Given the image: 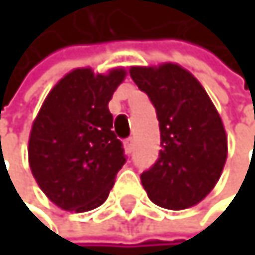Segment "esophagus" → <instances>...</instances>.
I'll return each mask as SVG.
<instances>
[{"instance_id":"1","label":"esophagus","mask_w":255,"mask_h":255,"mask_svg":"<svg viewBox=\"0 0 255 255\" xmlns=\"http://www.w3.org/2000/svg\"><path fill=\"white\" fill-rule=\"evenodd\" d=\"M125 148H126L128 153H130V151L134 150V137H128V138H125Z\"/></svg>"}]
</instances>
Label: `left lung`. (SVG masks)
Masks as SVG:
<instances>
[{
  "instance_id": "8db88e82",
  "label": "left lung",
  "mask_w": 255,
  "mask_h": 255,
  "mask_svg": "<svg viewBox=\"0 0 255 255\" xmlns=\"http://www.w3.org/2000/svg\"><path fill=\"white\" fill-rule=\"evenodd\" d=\"M159 121L161 150L140 174L150 200L180 211L200 203L217 183L227 159V135L216 107L196 78L174 63L130 68Z\"/></svg>"
}]
</instances>
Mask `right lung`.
Returning <instances> with one entry per match:
<instances>
[{
  "mask_svg": "<svg viewBox=\"0 0 255 255\" xmlns=\"http://www.w3.org/2000/svg\"><path fill=\"white\" fill-rule=\"evenodd\" d=\"M125 76L121 68L108 75L73 70L55 84L33 123L30 169L39 188L62 209L84 212L104 204L126 163L108 110Z\"/></svg>",
  "mask_w": 255,
  "mask_h": 255,
  "instance_id": "add662e5",
  "label": "right lung"
}]
</instances>
